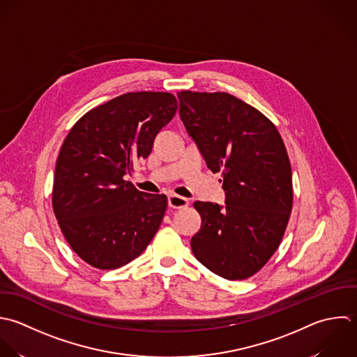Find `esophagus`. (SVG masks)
<instances>
[{"mask_svg": "<svg viewBox=\"0 0 357 357\" xmlns=\"http://www.w3.org/2000/svg\"><path fill=\"white\" fill-rule=\"evenodd\" d=\"M168 206L172 208H183L188 206V199L178 196V195H169L168 196Z\"/></svg>", "mask_w": 357, "mask_h": 357, "instance_id": "obj_1", "label": "esophagus"}]
</instances>
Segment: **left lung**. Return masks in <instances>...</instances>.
<instances>
[{"mask_svg": "<svg viewBox=\"0 0 357 357\" xmlns=\"http://www.w3.org/2000/svg\"><path fill=\"white\" fill-rule=\"evenodd\" d=\"M181 119L213 174L220 172L225 206L195 202L202 227L195 257L211 273L246 280L278 249L294 203L292 169L275 125L228 93H178Z\"/></svg>", "mask_w": 357, "mask_h": 357, "instance_id": "1", "label": "left lung"}]
</instances>
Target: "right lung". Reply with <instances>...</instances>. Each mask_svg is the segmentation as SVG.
<instances>
[{
	"mask_svg": "<svg viewBox=\"0 0 357 357\" xmlns=\"http://www.w3.org/2000/svg\"><path fill=\"white\" fill-rule=\"evenodd\" d=\"M176 109L171 93H126L86 112L65 137L52 208L66 242L91 267L115 270L130 263L157 234L167 196L140 192L123 176L149 157Z\"/></svg>",
	"mask_w": 357,
	"mask_h": 357,
	"instance_id": "1",
	"label": "right lung"
}]
</instances>
